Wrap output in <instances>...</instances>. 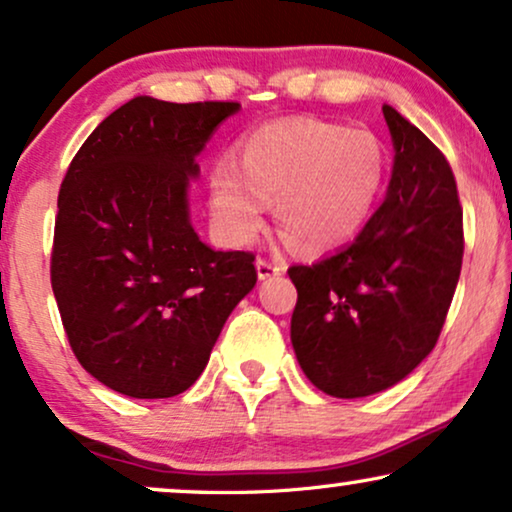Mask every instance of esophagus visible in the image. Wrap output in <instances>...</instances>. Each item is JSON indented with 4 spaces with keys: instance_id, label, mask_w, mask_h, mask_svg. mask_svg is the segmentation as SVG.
Returning <instances> with one entry per match:
<instances>
[{
    "instance_id": "34e87169",
    "label": "esophagus",
    "mask_w": 512,
    "mask_h": 512,
    "mask_svg": "<svg viewBox=\"0 0 512 512\" xmlns=\"http://www.w3.org/2000/svg\"><path fill=\"white\" fill-rule=\"evenodd\" d=\"M257 276L260 278H271V276H278L286 271V264L283 262H276V260H267V257H257Z\"/></svg>"
}]
</instances>
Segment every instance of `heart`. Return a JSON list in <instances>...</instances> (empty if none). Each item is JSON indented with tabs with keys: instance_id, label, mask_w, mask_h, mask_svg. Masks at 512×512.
<instances>
[{
	"instance_id": "b5f03b06",
	"label": "heart",
	"mask_w": 512,
	"mask_h": 512,
	"mask_svg": "<svg viewBox=\"0 0 512 512\" xmlns=\"http://www.w3.org/2000/svg\"><path fill=\"white\" fill-rule=\"evenodd\" d=\"M387 177V151L371 129L316 118L252 129L236 167L210 174V210L224 236L260 234L264 203L276 200L281 234L300 250H328L352 238L371 215Z\"/></svg>"
}]
</instances>
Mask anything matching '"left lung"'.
I'll use <instances>...</instances> for the list:
<instances>
[{"mask_svg":"<svg viewBox=\"0 0 512 512\" xmlns=\"http://www.w3.org/2000/svg\"><path fill=\"white\" fill-rule=\"evenodd\" d=\"M383 113L394 141L383 205L347 248L288 269L297 361L340 399L387 390L428 357L463 264V208L444 153L392 106Z\"/></svg>","mask_w":512,"mask_h":512,"instance_id":"obj_1","label":"left lung"}]
</instances>
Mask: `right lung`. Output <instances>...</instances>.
Returning a JSON list of instances; mask_svg holds the SVG:
<instances>
[{"label": "right lung", "instance_id": "1", "mask_svg": "<svg viewBox=\"0 0 512 512\" xmlns=\"http://www.w3.org/2000/svg\"><path fill=\"white\" fill-rule=\"evenodd\" d=\"M236 101L137 96L70 160L51 288L70 349L99 383L165 399L196 383L224 321L257 283L255 255L219 252L189 222V179Z\"/></svg>", "mask_w": 512, "mask_h": 512}]
</instances>
